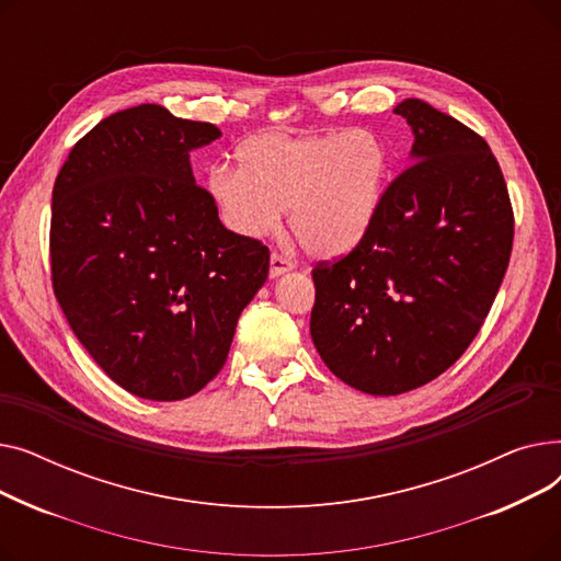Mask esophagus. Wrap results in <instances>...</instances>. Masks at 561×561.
I'll use <instances>...</instances> for the list:
<instances>
[{"label":"esophagus","mask_w":561,"mask_h":561,"mask_svg":"<svg viewBox=\"0 0 561 561\" xmlns=\"http://www.w3.org/2000/svg\"><path fill=\"white\" fill-rule=\"evenodd\" d=\"M288 271H293V263L288 261V259H284L282 254H271V277L275 279V277H279V275H284V273H288Z\"/></svg>","instance_id":"esophagus-1"}]
</instances>
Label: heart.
<instances>
[{
    "label": "heart",
    "instance_id": "b5f03b06",
    "mask_svg": "<svg viewBox=\"0 0 561 561\" xmlns=\"http://www.w3.org/2000/svg\"><path fill=\"white\" fill-rule=\"evenodd\" d=\"M239 163L214 165L204 191L220 222L241 239L273 231L284 209L300 245L320 259L355 250L385 199L391 154L370 129L265 131L239 147Z\"/></svg>",
    "mask_w": 561,
    "mask_h": 561
}]
</instances>
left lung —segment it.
I'll list each match as a JSON object with an SVG mask.
<instances>
[{"instance_id":"1","label":"left lung","mask_w":561,"mask_h":561,"mask_svg":"<svg viewBox=\"0 0 561 561\" xmlns=\"http://www.w3.org/2000/svg\"><path fill=\"white\" fill-rule=\"evenodd\" d=\"M409 168L387 188L366 239L311 273V339L347 387L419 389L470 345L505 277L514 214L484 138L409 98Z\"/></svg>"}]
</instances>
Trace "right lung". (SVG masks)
Returning <instances> with one entry per match:
<instances>
[{"label":"right lung","instance_id":"right-lung-1","mask_svg":"<svg viewBox=\"0 0 561 561\" xmlns=\"http://www.w3.org/2000/svg\"><path fill=\"white\" fill-rule=\"evenodd\" d=\"M222 134L159 104L88 131L51 191V284L79 343L125 391L184 400L227 362L268 248L222 227L191 152Z\"/></svg>","mask_w":561,"mask_h":561}]
</instances>
